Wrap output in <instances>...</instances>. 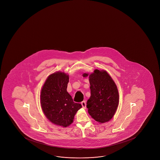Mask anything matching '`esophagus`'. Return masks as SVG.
Listing matches in <instances>:
<instances>
[{"label": "esophagus", "instance_id": "34e87169", "mask_svg": "<svg viewBox=\"0 0 160 160\" xmlns=\"http://www.w3.org/2000/svg\"><path fill=\"white\" fill-rule=\"evenodd\" d=\"M81 105H82V107L84 109H85L86 108V102H85V101L84 100V101H82V102H81Z\"/></svg>", "mask_w": 160, "mask_h": 160}]
</instances>
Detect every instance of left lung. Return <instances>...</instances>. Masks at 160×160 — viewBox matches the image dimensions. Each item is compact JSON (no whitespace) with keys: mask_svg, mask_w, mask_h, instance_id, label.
I'll list each match as a JSON object with an SVG mask.
<instances>
[{"mask_svg":"<svg viewBox=\"0 0 160 160\" xmlns=\"http://www.w3.org/2000/svg\"><path fill=\"white\" fill-rule=\"evenodd\" d=\"M88 73L83 74L84 77ZM91 96L87 102L88 113L94 120L103 123L110 121L119 104L118 89L107 71L95 70L89 75Z\"/></svg>","mask_w":160,"mask_h":160,"instance_id":"obj_1","label":"left lung"}]
</instances>
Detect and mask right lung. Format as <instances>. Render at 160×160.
I'll return each mask as SVG.
<instances>
[{"label": "right lung", "mask_w": 160, "mask_h": 160, "mask_svg": "<svg viewBox=\"0 0 160 160\" xmlns=\"http://www.w3.org/2000/svg\"><path fill=\"white\" fill-rule=\"evenodd\" d=\"M69 77L64 72L50 75L42 87L40 95L42 110L52 123L66 127L73 122L74 116L81 107L73 102L67 92Z\"/></svg>", "instance_id": "right-lung-1"}]
</instances>
